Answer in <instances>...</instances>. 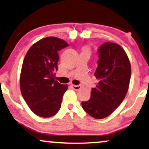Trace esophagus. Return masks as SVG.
<instances>
[{"label":"esophagus","mask_w":149,"mask_h":149,"mask_svg":"<svg viewBox=\"0 0 149 149\" xmlns=\"http://www.w3.org/2000/svg\"><path fill=\"white\" fill-rule=\"evenodd\" d=\"M72 88L74 90V91H79V90L81 88V86L80 85L79 86H76V85H72Z\"/></svg>","instance_id":"1"}]
</instances>
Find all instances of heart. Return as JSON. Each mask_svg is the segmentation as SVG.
<instances>
[{"label": "heart", "instance_id": "heart-1", "mask_svg": "<svg viewBox=\"0 0 149 149\" xmlns=\"http://www.w3.org/2000/svg\"><path fill=\"white\" fill-rule=\"evenodd\" d=\"M83 51L84 52H87L90 54V48L88 47H83Z\"/></svg>", "mask_w": 149, "mask_h": 149}]
</instances>
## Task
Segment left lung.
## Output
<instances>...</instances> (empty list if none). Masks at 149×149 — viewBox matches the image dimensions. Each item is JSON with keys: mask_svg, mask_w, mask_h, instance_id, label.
<instances>
[{"mask_svg": "<svg viewBox=\"0 0 149 149\" xmlns=\"http://www.w3.org/2000/svg\"><path fill=\"white\" fill-rule=\"evenodd\" d=\"M94 75L98 83L92 88L88 101L82 102L84 110L95 119L108 117L125 98L131 75L130 61L120 45L106 42L99 49Z\"/></svg>", "mask_w": 149, "mask_h": 149, "instance_id": "1", "label": "left lung"}]
</instances>
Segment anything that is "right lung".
Here are the masks:
<instances>
[{
  "label": "right lung",
  "instance_id": "obj_1",
  "mask_svg": "<svg viewBox=\"0 0 149 149\" xmlns=\"http://www.w3.org/2000/svg\"><path fill=\"white\" fill-rule=\"evenodd\" d=\"M68 46L57 37L43 38L32 45L24 58L20 76L22 96L33 113L49 117L59 111L68 85L54 80L58 51Z\"/></svg>",
  "mask_w": 149,
  "mask_h": 149
}]
</instances>
